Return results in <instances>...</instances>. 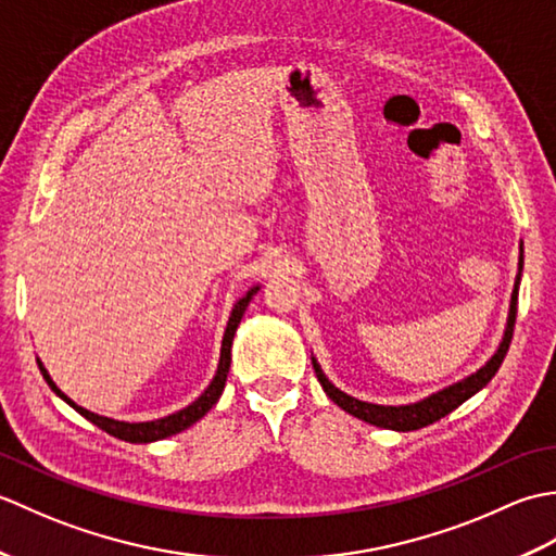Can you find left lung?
Listing matches in <instances>:
<instances>
[{
    "instance_id": "left-lung-1",
    "label": "left lung",
    "mask_w": 556,
    "mask_h": 556,
    "mask_svg": "<svg viewBox=\"0 0 556 556\" xmlns=\"http://www.w3.org/2000/svg\"><path fill=\"white\" fill-rule=\"evenodd\" d=\"M521 269H523V255L518 260V277H516V287L511 293V308H509V323H506V332H504V341L500 344L497 353L490 358V363L485 368H480L476 375L466 377V380H460L452 387L442 389V392H437L428 399L418 401V404H408V406H377V404H368V401H358L353 399L344 392H339V389L327 380L325 372L320 370V365L313 361V368L317 380H320L323 389L327 392V396L334 401L339 408H344L351 416H356L365 422L377 425V428H387V430H399V432H408V430H418L425 428V425H432L440 418H444L446 413H452L454 408H458L464 404L466 399L473 396L476 392H480L482 387H485L494 372L500 370V365L506 356V351H509L511 344V337H514V325H516V303H518V285H521Z\"/></svg>"
}]
</instances>
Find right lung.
I'll use <instances>...</instances> for the list:
<instances>
[{
    "instance_id": "right-lung-1",
    "label": "right lung",
    "mask_w": 556,
    "mask_h": 556,
    "mask_svg": "<svg viewBox=\"0 0 556 556\" xmlns=\"http://www.w3.org/2000/svg\"><path fill=\"white\" fill-rule=\"evenodd\" d=\"M255 291H257V287L248 291L245 296L233 305L231 317H229V325H227V332H224V339H222V353H219V365H217L215 380L210 382V387L193 401L191 406H186V408L179 410V413H172V416H167V418L150 420V422H122V420H112V418L98 416V413H90V410H86V408L76 406L74 401H71V399L62 392V389H59V387L50 380V375H47V370L42 368L40 361H38V368H40V372H42V377L47 380V384L52 387V392H54L56 396H62L68 406H74V408L80 413L83 418H88L92 425H98L100 430H104L108 434L116 437V440L136 442V444L164 440V437H169V434H176V432H181V430H186V428H191V425H193L195 420L203 418L205 413L217 404V399L222 396V389H224V384H227L229 363H231V341H233V334H236V327H239L241 317H243V313H245V308H248V303H251Z\"/></svg>"
}]
</instances>
